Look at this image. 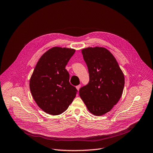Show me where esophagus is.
<instances>
[{"label":"esophagus","mask_w":153,"mask_h":153,"mask_svg":"<svg viewBox=\"0 0 153 153\" xmlns=\"http://www.w3.org/2000/svg\"><path fill=\"white\" fill-rule=\"evenodd\" d=\"M80 88H81V85H78L76 86V88H77V89L78 91H79V89H80Z\"/></svg>","instance_id":"34e87169"}]
</instances>
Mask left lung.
I'll use <instances>...</instances> for the list:
<instances>
[{
	"instance_id": "8db88e82",
	"label": "left lung",
	"mask_w": 153,
	"mask_h": 153,
	"mask_svg": "<svg viewBox=\"0 0 153 153\" xmlns=\"http://www.w3.org/2000/svg\"><path fill=\"white\" fill-rule=\"evenodd\" d=\"M89 81L79 89V96L89 112L101 116L110 111L121 98L124 76L116 59L104 48L82 50Z\"/></svg>"
}]
</instances>
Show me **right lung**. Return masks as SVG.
Here are the masks:
<instances>
[{
  "instance_id": "1",
  "label": "right lung",
  "mask_w": 153,
  "mask_h": 153,
  "mask_svg": "<svg viewBox=\"0 0 153 153\" xmlns=\"http://www.w3.org/2000/svg\"><path fill=\"white\" fill-rule=\"evenodd\" d=\"M75 50L52 48L39 59L30 80L32 96L39 107L51 115L62 114L75 98L77 90L69 82L65 66Z\"/></svg>"
}]
</instances>
